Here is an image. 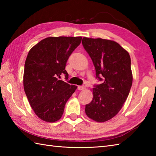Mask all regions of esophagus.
Here are the masks:
<instances>
[{"mask_svg":"<svg viewBox=\"0 0 156 156\" xmlns=\"http://www.w3.org/2000/svg\"><path fill=\"white\" fill-rule=\"evenodd\" d=\"M78 90H84V89H85V87L84 86H78Z\"/></svg>","mask_w":156,"mask_h":156,"instance_id":"obj_1","label":"esophagus"}]
</instances>
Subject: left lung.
I'll return each instance as SVG.
<instances>
[{"instance_id": "8db88e82", "label": "left lung", "mask_w": 156, "mask_h": 156, "mask_svg": "<svg viewBox=\"0 0 156 156\" xmlns=\"http://www.w3.org/2000/svg\"><path fill=\"white\" fill-rule=\"evenodd\" d=\"M82 44L93 62L96 78L102 82L94 85L93 99L86 105L85 112L95 121H107L121 110L130 92V55L118 43L107 39L84 37Z\"/></svg>"}]
</instances>
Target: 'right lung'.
I'll use <instances>...</instances> for the list:
<instances>
[{
  "instance_id": "1",
  "label": "right lung",
  "mask_w": 156,
  "mask_h": 156,
  "mask_svg": "<svg viewBox=\"0 0 156 156\" xmlns=\"http://www.w3.org/2000/svg\"><path fill=\"white\" fill-rule=\"evenodd\" d=\"M81 37H49L29 51L25 63L23 85L33 110L46 122H55L64 113L66 102L77 87L59 80L72 53L80 44Z\"/></svg>"
}]
</instances>
